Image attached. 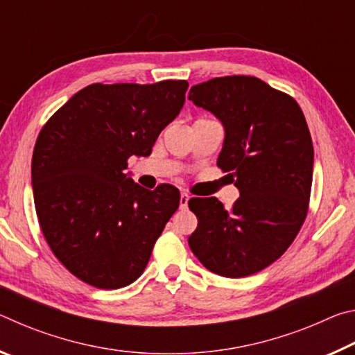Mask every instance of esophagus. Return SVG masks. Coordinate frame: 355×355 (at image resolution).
<instances>
[{
  "mask_svg": "<svg viewBox=\"0 0 355 355\" xmlns=\"http://www.w3.org/2000/svg\"><path fill=\"white\" fill-rule=\"evenodd\" d=\"M188 202H189V196L186 194V192H182V194H180V208L188 207Z\"/></svg>",
  "mask_w": 355,
  "mask_h": 355,
  "instance_id": "obj_1",
  "label": "esophagus"
}]
</instances>
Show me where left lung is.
<instances>
[{"mask_svg": "<svg viewBox=\"0 0 355 355\" xmlns=\"http://www.w3.org/2000/svg\"><path fill=\"white\" fill-rule=\"evenodd\" d=\"M188 98L220 120L218 166L239 191L232 209L216 197L188 202L199 220L189 248L222 277L252 275L284 255L307 216L313 144L304 112L290 95L244 75L196 84Z\"/></svg>", "mask_w": 355, "mask_h": 355, "instance_id": "left-lung-1", "label": "left lung"}]
</instances>
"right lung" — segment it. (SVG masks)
Wrapping results in <instances>:
<instances>
[{
	"label": "right lung",
	"mask_w": 355,
	"mask_h": 355,
	"mask_svg": "<svg viewBox=\"0 0 355 355\" xmlns=\"http://www.w3.org/2000/svg\"><path fill=\"white\" fill-rule=\"evenodd\" d=\"M188 81L91 84L40 130L31 164L42 233L69 271L101 290L141 277L180 191H148L125 169L148 156L184 105Z\"/></svg>",
	"instance_id": "1"
}]
</instances>
